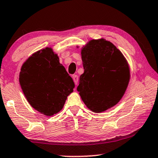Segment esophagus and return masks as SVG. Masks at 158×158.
Masks as SVG:
<instances>
[{
  "instance_id": "34e87169",
  "label": "esophagus",
  "mask_w": 158,
  "mask_h": 158,
  "mask_svg": "<svg viewBox=\"0 0 158 158\" xmlns=\"http://www.w3.org/2000/svg\"><path fill=\"white\" fill-rule=\"evenodd\" d=\"M73 80L75 85H77V82H78V76H77V75H73Z\"/></svg>"
}]
</instances>
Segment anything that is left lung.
I'll return each instance as SVG.
<instances>
[{
  "instance_id": "obj_1",
  "label": "left lung",
  "mask_w": 158,
  "mask_h": 158,
  "mask_svg": "<svg viewBox=\"0 0 158 158\" xmlns=\"http://www.w3.org/2000/svg\"><path fill=\"white\" fill-rule=\"evenodd\" d=\"M81 57L85 71L77 89L82 100L95 113L113 107L123 98L129 82L127 60L103 38L89 41L81 48Z\"/></svg>"
}]
</instances>
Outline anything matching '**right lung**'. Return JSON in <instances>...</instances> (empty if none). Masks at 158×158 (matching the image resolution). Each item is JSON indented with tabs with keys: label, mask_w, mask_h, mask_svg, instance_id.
Returning <instances> with one entry per match:
<instances>
[{
	"label": "right lung",
	"mask_w": 158,
	"mask_h": 158,
	"mask_svg": "<svg viewBox=\"0 0 158 158\" xmlns=\"http://www.w3.org/2000/svg\"><path fill=\"white\" fill-rule=\"evenodd\" d=\"M19 81L32 107L51 116L62 110L74 82L51 47L37 51L22 65Z\"/></svg>",
	"instance_id": "1"
}]
</instances>
